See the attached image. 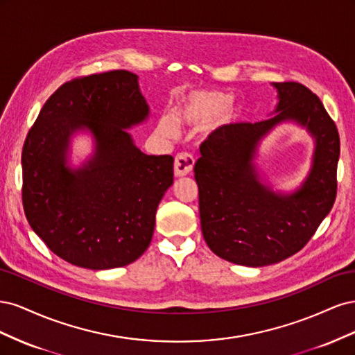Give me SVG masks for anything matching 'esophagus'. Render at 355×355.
Here are the masks:
<instances>
[{"mask_svg":"<svg viewBox=\"0 0 355 355\" xmlns=\"http://www.w3.org/2000/svg\"><path fill=\"white\" fill-rule=\"evenodd\" d=\"M192 167H194V158L188 153H180L175 158V176L182 178L191 173Z\"/></svg>","mask_w":355,"mask_h":355,"instance_id":"obj_1","label":"esophagus"}]
</instances>
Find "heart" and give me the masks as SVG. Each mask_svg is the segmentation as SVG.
Masks as SVG:
<instances>
[{
  "mask_svg": "<svg viewBox=\"0 0 355 355\" xmlns=\"http://www.w3.org/2000/svg\"><path fill=\"white\" fill-rule=\"evenodd\" d=\"M241 114V106L232 102L230 93H192L182 101L171 116H161L158 121V132L167 137L175 136L177 124L198 125L211 120L218 115L219 124H230L237 120Z\"/></svg>",
  "mask_w": 355,
  "mask_h": 355,
  "instance_id": "1",
  "label": "heart"
}]
</instances>
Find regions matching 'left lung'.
I'll return each mask as SVG.
<instances>
[{"label":"left lung","mask_w":355,"mask_h":355,"mask_svg":"<svg viewBox=\"0 0 355 355\" xmlns=\"http://www.w3.org/2000/svg\"><path fill=\"white\" fill-rule=\"evenodd\" d=\"M272 85L278 93L272 115L216 128L201 144L194 167L202 237L214 254L237 265L265 266L297 253L336 198L340 148L335 121L305 85ZM284 121L306 128L316 142L310 173L292 195L263 186L252 163L261 139Z\"/></svg>","instance_id":"1"}]
</instances>
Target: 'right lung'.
<instances>
[{
  "instance_id": "1",
  "label": "right lung",
  "mask_w": 355,
  "mask_h": 355,
  "mask_svg": "<svg viewBox=\"0 0 355 355\" xmlns=\"http://www.w3.org/2000/svg\"><path fill=\"white\" fill-rule=\"evenodd\" d=\"M137 75L110 71L68 81L42 106L22 151L24 210L49 249L89 270L125 266L151 243L173 157L146 155L127 132L149 106ZM87 130L95 153L66 166L70 137Z\"/></svg>"
}]
</instances>
